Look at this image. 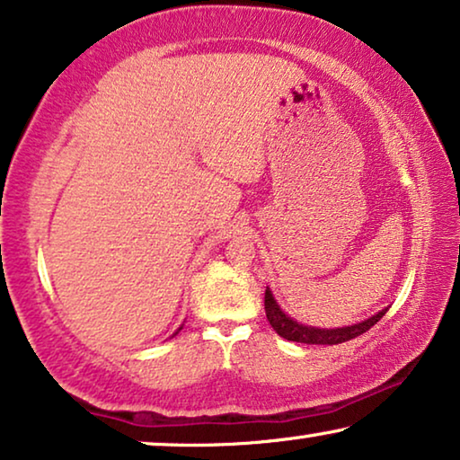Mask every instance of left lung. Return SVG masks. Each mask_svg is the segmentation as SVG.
Returning a JSON list of instances; mask_svg holds the SVG:
<instances>
[{
	"label": "left lung",
	"instance_id": "obj_1",
	"mask_svg": "<svg viewBox=\"0 0 460 460\" xmlns=\"http://www.w3.org/2000/svg\"><path fill=\"white\" fill-rule=\"evenodd\" d=\"M264 310H267V319L270 323V327H273L281 338H286L289 341H297V344H321V346H333V344H341V341L358 338V335L368 332V329H371L375 323L387 313V310H381V313L371 316V319L357 323V325H350V327H340V329L306 327V325H300V323H296L294 319H289L288 314H283L269 289L264 292Z\"/></svg>",
	"mask_w": 460,
	"mask_h": 460
}]
</instances>
